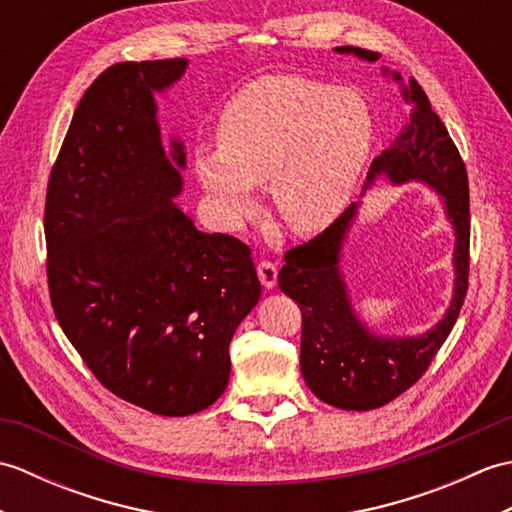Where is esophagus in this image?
<instances>
[{
  "label": "esophagus",
  "mask_w": 512,
  "mask_h": 512,
  "mask_svg": "<svg viewBox=\"0 0 512 512\" xmlns=\"http://www.w3.org/2000/svg\"><path fill=\"white\" fill-rule=\"evenodd\" d=\"M277 264H273V262H259L257 264V277H259V281H262V286L264 288H275V284H277Z\"/></svg>",
  "instance_id": "esophagus-1"
}]
</instances>
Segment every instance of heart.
Returning <instances> with one entry per match:
<instances>
[{"label": "heart", "instance_id": "heart-1", "mask_svg": "<svg viewBox=\"0 0 512 512\" xmlns=\"http://www.w3.org/2000/svg\"><path fill=\"white\" fill-rule=\"evenodd\" d=\"M372 140L374 118L361 94L303 76H264L226 103L217 149L195 151V173L231 220L253 213L255 184L270 182L281 222L310 235L343 211Z\"/></svg>", "mask_w": 512, "mask_h": 512}]
</instances>
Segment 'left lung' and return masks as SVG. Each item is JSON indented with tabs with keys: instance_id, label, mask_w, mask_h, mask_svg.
Masks as SVG:
<instances>
[{
	"instance_id": "8db88e82",
	"label": "left lung",
	"mask_w": 512,
	"mask_h": 512,
	"mask_svg": "<svg viewBox=\"0 0 512 512\" xmlns=\"http://www.w3.org/2000/svg\"><path fill=\"white\" fill-rule=\"evenodd\" d=\"M336 52L367 61L380 57L354 46H339ZM394 79L400 81V76L394 74ZM402 94L413 105L409 125L372 162L369 182L380 173L394 182L422 180L444 198L458 235L453 253L455 290L444 319L418 339H383L356 319L339 270L341 244L354 222L356 204L347 206L310 242L290 248L279 273L281 292L295 299L301 310V374L314 396L347 411L383 407L416 385L451 334L469 290L471 211L464 160L420 83L411 79Z\"/></svg>"
}]
</instances>
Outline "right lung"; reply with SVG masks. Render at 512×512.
I'll list each match as a JSON object with an SVG mask.
<instances>
[{
  "mask_svg": "<svg viewBox=\"0 0 512 512\" xmlns=\"http://www.w3.org/2000/svg\"><path fill=\"white\" fill-rule=\"evenodd\" d=\"M187 59L123 61L76 105L52 165L43 228L54 317L96 380L160 416H191L224 394L237 325L262 286L250 248L202 233L173 198L154 92ZM171 158L184 167L182 145Z\"/></svg>",
  "mask_w": 512,
  "mask_h": 512,
  "instance_id": "right-lung-1",
  "label": "right lung"
}]
</instances>
